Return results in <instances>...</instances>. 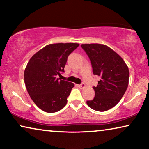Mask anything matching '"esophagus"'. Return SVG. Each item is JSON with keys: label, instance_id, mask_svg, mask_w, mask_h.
Wrapping results in <instances>:
<instances>
[{"label": "esophagus", "instance_id": "obj_1", "mask_svg": "<svg viewBox=\"0 0 149 149\" xmlns=\"http://www.w3.org/2000/svg\"><path fill=\"white\" fill-rule=\"evenodd\" d=\"M79 87H80V88L83 89V88H84V87H85V84L84 83H81L80 85H79Z\"/></svg>", "mask_w": 149, "mask_h": 149}]
</instances>
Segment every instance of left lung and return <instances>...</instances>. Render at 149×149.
<instances>
[{
  "label": "left lung",
  "mask_w": 149,
  "mask_h": 149,
  "mask_svg": "<svg viewBox=\"0 0 149 149\" xmlns=\"http://www.w3.org/2000/svg\"><path fill=\"white\" fill-rule=\"evenodd\" d=\"M81 47L90 60L93 74L101 78L93 87L95 97L87 101V105L97 111H108L123 96L129 83V69L121 57L107 45L83 44Z\"/></svg>",
  "instance_id": "obj_1"
}]
</instances>
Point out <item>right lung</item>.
<instances>
[{
    "mask_svg": "<svg viewBox=\"0 0 149 149\" xmlns=\"http://www.w3.org/2000/svg\"><path fill=\"white\" fill-rule=\"evenodd\" d=\"M78 43L50 44L30 58L24 71V82L32 101L47 113L62 109L74 83L57 78L64 72L69 55Z\"/></svg>",
    "mask_w": 149,
    "mask_h": 149,
    "instance_id": "right-lung-1",
    "label": "right lung"
}]
</instances>
